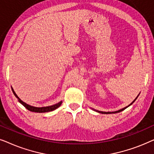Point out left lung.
Listing matches in <instances>:
<instances>
[{"label": "left lung", "mask_w": 154, "mask_h": 154, "mask_svg": "<svg viewBox=\"0 0 154 154\" xmlns=\"http://www.w3.org/2000/svg\"><path fill=\"white\" fill-rule=\"evenodd\" d=\"M138 96H139V95H138ZM138 96H137V97H136V99H135V100H134L133 101V102H132L131 103V104H130V105H128V106H126V107H125V108H123V109H120V110H119V111H113V112H105V111H97V110H94V111H97V112H99V113H104V114H109V113H119V112H121V111H122L125 110V109L126 108H128V106H130V105H131V104H133V103H134V101H135V100H137V97H138Z\"/></svg>", "instance_id": "left-lung-1"}]
</instances>
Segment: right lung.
I'll list each match as a JSON object with an SVG mask.
<instances>
[{
    "mask_svg": "<svg viewBox=\"0 0 154 154\" xmlns=\"http://www.w3.org/2000/svg\"><path fill=\"white\" fill-rule=\"evenodd\" d=\"M12 92H13V94H14V96L16 97L17 98V100L19 101V102H20L21 104H22L23 106H24L25 108L28 109L29 111H32V112H37V113H45V112H49V111H54L56 109H57L58 107H60L61 106V104H62V102L61 101L57 104H54V105H52V106H45V107H35V106H31V105H29L26 104V103L23 102L20 100V98H19V97L17 95V94L15 93V92L14 91L13 88H12Z\"/></svg>",
    "mask_w": 154,
    "mask_h": 154,
    "instance_id": "1",
    "label": "right lung"
}]
</instances>
